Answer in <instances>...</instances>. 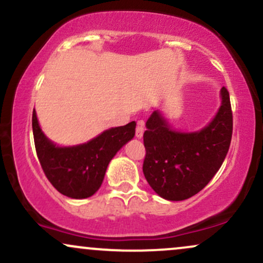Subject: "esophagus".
Here are the masks:
<instances>
[{
    "label": "esophagus",
    "mask_w": 263,
    "mask_h": 263,
    "mask_svg": "<svg viewBox=\"0 0 263 263\" xmlns=\"http://www.w3.org/2000/svg\"><path fill=\"white\" fill-rule=\"evenodd\" d=\"M143 125H144L143 121L137 122V127H136V137L137 138H142V136H143V131H144Z\"/></svg>",
    "instance_id": "34e87169"
}]
</instances>
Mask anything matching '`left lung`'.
<instances>
[{
  "label": "left lung",
  "mask_w": 263,
  "mask_h": 263,
  "mask_svg": "<svg viewBox=\"0 0 263 263\" xmlns=\"http://www.w3.org/2000/svg\"><path fill=\"white\" fill-rule=\"evenodd\" d=\"M143 174L159 197L185 200L210 182L221 167L232 137V111L228 89L221 106L206 127L198 132L174 131L158 110L146 122Z\"/></svg>",
  "instance_id": "obj_1"
}]
</instances>
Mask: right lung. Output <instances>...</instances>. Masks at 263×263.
Returning <instances> with one entry per match:
<instances>
[{
	"label": "right lung",
	"mask_w": 263,
	"mask_h": 263,
	"mask_svg": "<svg viewBox=\"0 0 263 263\" xmlns=\"http://www.w3.org/2000/svg\"><path fill=\"white\" fill-rule=\"evenodd\" d=\"M35 151L45 177L52 185L73 199L89 198L98 192L114 156L135 136L136 122L110 128L87 143L58 147L45 137L32 115Z\"/></svg>",
	"instance_id": "right-lung-1"
}]
</instances>
